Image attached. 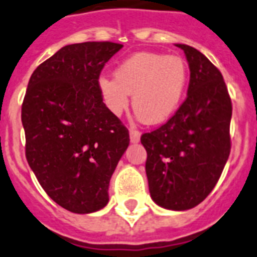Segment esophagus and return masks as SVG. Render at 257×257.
<instances>
[{
    "mask_svg": "<svg viewBox=\"0 0 257 257\" xmlns=\"http://www.w3.org/2000/svg\"><path fill=\"white\" fill-rule=\"evenodd\" d=\"M130 140L133 143H138L140 140V133L135 128H130Z\"/></svg>",
    "mask_w": 257,
    "mask_h": 257,
    "instance_id": "esophagus-1",
    "label": "esophagus"
}]
</instances>
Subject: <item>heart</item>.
Instances as JSON below:
<instances>
[{
	"label": "heart",
	"instance_id": "heart-1",
	"mask_svg": "<svg viewBox=\"0 0 257 257\" xmlns=\"http://www.w3.org/2000/svg\"><path fill=\"white\" fill-rule=\"evenodd\" d=\"M114 76L101 75L97 87L105 105L119 117L128 107L130 93L137 118L161 123L178 109L186 85L187 65L181 57L156 52H138L123 60Z\"/></svg>",
	"mask_w": 257,
	"mask_h": 257
}]
</instances>
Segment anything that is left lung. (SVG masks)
<instances>
[{
	"label": "left lung",
	"mask_w": 257,
	"mask_h": 257,
	"mask_svg": "<svg viewBox=\"0 0 257 257\" xmlns=\"http://www.w3.org/2000/svg\"><path fill=\"white\" fill-rule=\"evenodd\" d=\"M190 67L187 97L161 127L142 135L146 173L157 205L186 210L210 194L230 155L231 98L222 74L199 50L177 44Z\"/></svg>",
	"instance_id": "left-lung-1"
}]
</instances>
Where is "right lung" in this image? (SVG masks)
<instances>
[{
  "mask_svg": "<svg viewBox=\"0 0 257 257\" xmlns=\"http://www.w3.org/2000/svg\"><path fill=\"white\" fill-rule=\"evenodd\" d=\"M122 47L88 41L61 48L37 66L22 104L28 165L48 196L74 213L106 205L109 182L130 143L97 87Z\"/></svg>",
  "mask_w": 257,
  "mask_h": 257,
  "instance_id": "1",
  "label": "right lung"
}]
</instances>
